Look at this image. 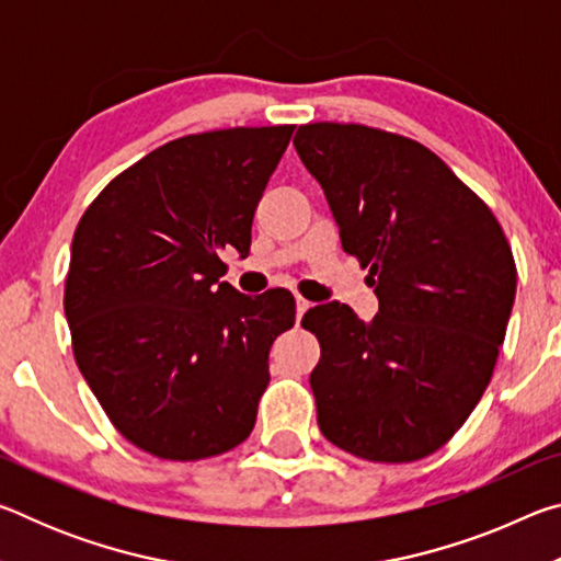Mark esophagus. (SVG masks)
Segmentation results:
<instances>
[{
    "label": "esophagus",
    "mask_w": 561,
    "mask_h": 561,
    "mask_svg": "<svg viewBox=\"0 0 561 561\" xmlns=\"http://www.w3.org/2000/svg\"><path fill=\"white\" fill-rule=\"evenodd\" d=\"M309 307H311V304H309L307 299H304V297H299V294H297V319H301L304 314H307Z\"/></svg>",
    "instance_id": "34e87169"
}]
</instances>
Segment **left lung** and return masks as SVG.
<instances>
[{
    "label": "left lung",
    "instance_id": "left-lung-1",
    "mask_svg": "<svg viewBox=\"0 0 561 561\" xmlns=\"http://www.w3.org/2000/svg\"><path fill=\"white\" fill-rule=\"evenodd\" d=\"M294 148L378 297L374 321L339 301L301 319L321 344L309 378L319 428L364 460H421L453 438L490 383L517 289L505 232L415 140L309 123Z\"/></svg>",
    "mask_w": 561,
    "mask_h": 561
}]
</instances>
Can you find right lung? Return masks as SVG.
<instances>
[{"instance_id":"add662e5","label":"right lung","mask_w":561,"mask_h":561,"mask_svg":"<svg viewBox=\"0 0 561 561\" xmlns=\"http://www.w3.org/2000/svg\"><path fill=\"white\" fill-rule=\"evenodd\" d=\"M294 126L170 140L83 213L64 311L111 423L156 458L201 460L252 433L289 291L247 297L220 252H250L252 217Z\"/></svg>"}]
</instances>
